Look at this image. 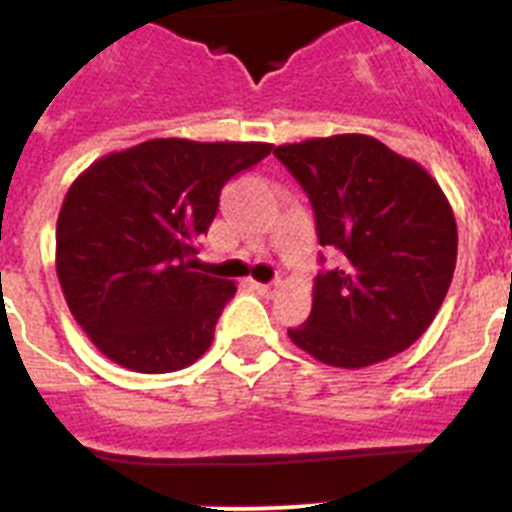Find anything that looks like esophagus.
Segmentation results:
<instances>
[{"mask_svg": "<svg viewBox=\"0 0 512 512\" xmlns=\"http://www.w3.org/2000/svg\"><path fill=\"white\" fill-rule=\"evenodd\" d=\"M279 287H282V284H279V282H274V284L253 282V289H256V292H259V295H264V297H274L279 292Z\"/></svg>", "mask_w": 512, "mask_h": 512, "instance_id": "obj_1", "label": "esophagus"}]
</instances>
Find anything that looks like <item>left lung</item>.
Segmentation results:
<instances>
[{
  "instance_id": "8db88e82",
  "label": "left lung",
  "mask_w": 512,
  "mask_h": 512,
  "mask_svg": "<svg viewBox=\"0 0 512 512\" xmlns=\"http://www.w3.org/2000/svg\"><path fill=\"white\" fill-rule=\"evenodd\" d=\"M274 156L315 210L320 246L341 266L312 284L297 348L341 369L379 364L413 346L433 323L456 266V220L418 161L372 135L343 133L284 143Z\"/></svg>"
}]
</instances>
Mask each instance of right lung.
<instances>
[{
    "instance_id": "obj_1",
    "label": "right lung",
    "mask_w": 512,
    "mask_h": 512,
    "mask_svg": "<svg viewBox=\"0 0 512 512\" xmlns=\"http://www.w3.org/2000/svg\"><path fill=\"white\" fill-rule=\"evenodd\" d=\"M271 143L153 138L97 158L63 197L56 274L89 341L115 364L166 374L210 348L235 284L192 271L220 189Z\"/></svg>"
}]
</instances>
